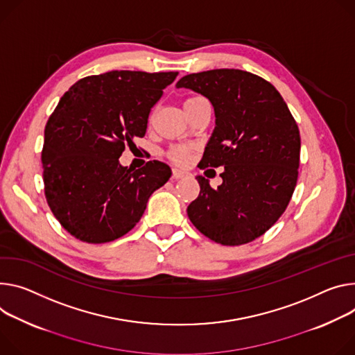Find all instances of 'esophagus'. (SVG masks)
<instances>
[{"mask_svg":"<svg viewBox=\"0 0 355 355\" xmlns=\"http://www.w3.org/2000/svg\"><path fill=\"white\" fill-rule=\"evenodd\" d=\"M191 174L188 171H184V170H178V168H174L173 170V178L175 180H180V178H187L189 177Z\"/></svg>","mask_w":355,"mask_h":355,"instance_id":"esophagus-1","label":"esophagus"}]
</instances>
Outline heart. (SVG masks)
<instances>
[{
	"instance_id": "b5f03b06",
	"label": "heart",
	"mask_w": 355,
	"mask_h": 355,
	"mask_svg": "<svg viewBox=\"0 0 355 355\" xmlns=\"http://www.w3.org/2000/svg\"><path fill=\"white\" fill-rule=\"evenodd\" d=\"M202 98H200V96H192V98H188L185 99L184 102V109H187L188 106H191L192 103H196L197 101H200ZM191 147L188 146H175V147H171L167 153L168 158L171 161H174L175 164H187L188 159H189V155H191Z\"/></svg>"
}]
</instances>
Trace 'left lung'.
Instances as JSON below:
<instances>
[{
  "label": "left lung",
  "instance_id": "1",
  "mask_svg": "<svg viewBox=\"0 0 355 355\" xmlns=\"http://www.w3.org/2000/svg\"><path fill=\"white\" fill-rule=\"evenodd\" d=\"M204 94L215 110V128L198 167H223L214 189L188 208L194 227L211 241L238 246L262 236L293 196L300 164V133L282 94L263 78L239 69L191 73L177 82Z\"/></svg>",
  "mask_w": 355,
  "mask_h": 355
}]
</instances>
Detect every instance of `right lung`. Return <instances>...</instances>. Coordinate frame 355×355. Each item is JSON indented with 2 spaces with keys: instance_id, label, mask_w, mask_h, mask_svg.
Returning a JSON list of instances; mask_svg holds the SVG:
<instances>
[{
  "instance_id": "1",
  "label": "right lung",
  "mask_w": 355,
  "mask_h": 355,
  "mask_svg": "<svg viewBox=\"0 0 355 355\" xmlns=\"http://www.w3.org/2000/svg\"><path fill=\"white\" fill-rule=\"evenodd\" d=\"M177 75L112 71L78 80L60 98L45 125L42 175L51 211L76 239L106 243L125 235L171 177L161 161L133 171L119 157L144 137L151 107Z\"/></svg>"
}]
</instances>
